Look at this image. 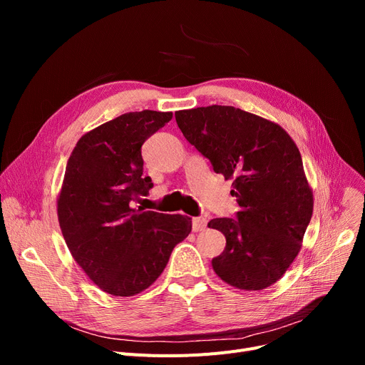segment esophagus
I'll use <instances>...</instances> for the list:
<instances>
[{"instance_id": "obj_1", "label": "esophagus", "mask_w": 365, "mask_h": 365, "mask_svg": "<svg viewBox=\"0 0 365 365\" xmlns=\"http://www.w3.org/2000/svg\"><path fill=\"white\" fill-rule=\"evenodd\" d=\"M205 227H207V219H205V217H194V219H192V229H194V232L204 231Z\"/></svg>"}]
</instances>
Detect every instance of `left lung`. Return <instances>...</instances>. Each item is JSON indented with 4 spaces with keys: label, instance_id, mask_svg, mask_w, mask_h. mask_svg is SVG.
<instances>
[{
    "label": "left lung",
    "instance_id": "1",
    "mask_svg": "<svg viewBox=\"0 0 365 365\" xmlns=\"http://www.w3.org/2000/svg\"><path fill=\"white\" fill-rule=\"evenodd\" d=\"M176 123L213 170L234 180L237 219L217 217L226 247L212 260L226 284L259 292L275 284L299 255L314 212L297 145L279 124L234 106L178 110Z\"/></svg>",
    "mask_w": 365,
    "mask_h": 365
}]
</instances>
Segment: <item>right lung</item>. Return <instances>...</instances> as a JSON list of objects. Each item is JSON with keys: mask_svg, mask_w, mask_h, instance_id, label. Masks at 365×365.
Here are the masks:
<instances>
[{"mask_svg": "<svg viewBox=\"0 0 365 365\" xmlns=\"http://www.w3.org/2000/svg\"><path fill=\"white\" fill-rule=\"evenodd\" d=\"M173 112H127L76 142L57 197V217L73 260L108 294L130 297L157 281L173 248L192 229L183 215L133 208L153 186L143 176V142Z\"/></svg>", "mask_w": 365, "mask_h": 365, "instance_id": "right-lung-1", "label": "right lung"}]
</instances>
